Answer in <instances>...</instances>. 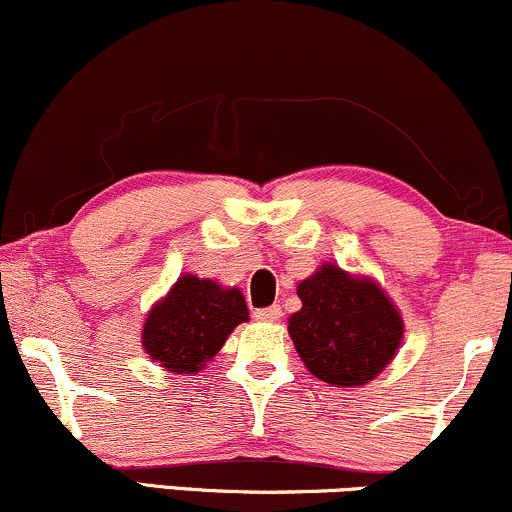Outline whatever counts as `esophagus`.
Masks as SVG:
<instances>
[{"label":"esophagus","instance_id":"1","mask_svg":"<svg viewBox=\"0 0 512 512\" xmlns=\"http://www.w3.org/2000/svg\"><path fill=\"white\" fill-rule=\"evenodd\" d=\"M280 316H282V309H280L278 304L254 311V318H258V321H278Z\"/></svg>","mask_w":512,"mask_h":512}]
</instances>
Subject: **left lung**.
I'll return each mask as SVG.
<instances>
[{
	"label": "left lung",
	"mask_w": 512,
	"mask_h": 512,
	"mask_svg": "<svg viewBox=\"0 0 512 512\" xmlns=\"http://www.w3.org/2000/svg\"><path fill=\"white\" fill-rule=\"evenodd\" d=\"M297 294L302 309L290 316V338L311 374L350 388L386 369L400 347L402 318L376 282L323 266Z\"/></svg>",
	"instance_id": "left-lung-1"
}]
</instances>
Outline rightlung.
Instances as JSON below:
<instances>
[{
	"instance_id": "obj_1",
	"label": "right lung",
	"mask_w": 512,
	"mask_h": 512,
	"mask_svg": "<svg viewBox=\"0 0 512 512\" xmlns=\"http://www.w3.org/2000/svg\"><path fill=\"white\" fill-rule=\"evenodd\" d=\"M246 316L249 309L239 290L184 275L148 314L143 347L167 371L194 374L218 354Z\"/></svg>"
}]
</instances>
